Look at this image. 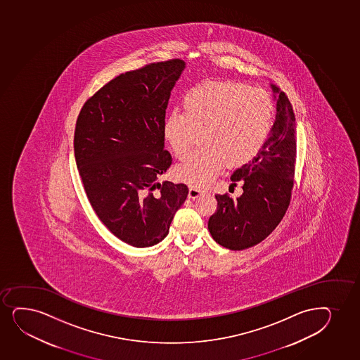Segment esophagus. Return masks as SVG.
<instances>
[{
	"label": "esophagus",
	"instance_id": "obj_1",
	"mask_svg": "<svg viewBox=\"0 0 360 360\" xmlns=\"http://www.w3.org/2000/svg\"><path fill=\"white\" fill-rule=\"evenodd\" d=\"M202 191L199 187H190L188 191V198L195 199L198 198L199 195H202Z\"/></svg>",
	"mask_w": 360,
	"mask_h": 360
}]
</instances>
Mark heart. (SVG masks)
Here are the masks:
<instances>
[{"instance_id":"1","label":"heart","mask_w":360,"mask_h":360,"mask_svg":"<svg viewBox=\"0 0 360 360\" xmlns=\"http://www.w3.org/2000/svg\"><path fill=\"white\" fill-rule=\"evenodd\" d=\"M163 121V136L175 158H186L202 134V149L175 167L179 181L207 186L226 165L251 161L268 139L273 99L261 89L236 82H205L192 87Z\"/></svg>"}]
</instances>
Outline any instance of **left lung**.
Listing matches in <instances>:
<instances>
[{
  "instance_id": "8db88e82",
  "label": "left lung",
  "mask_w": 360,
  "mask_h": 360,
  "mask_svg": "<svg viewBox=\"0 0 360 360\" xmlns=\"http://www.w3.org/2000/svg\"><path fill=\"white\" fill-rule=\"evenodd\" d=\"M276 101V117L261 151L231 174L233 186L243 195L231 199L217 195V210L207 228L217 244L241 251L259 244L285 216L293 188L297 156L295 116L285 92L270 85Z\"/></svg>"
}]
</instances>
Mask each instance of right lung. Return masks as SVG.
<instances>
[{
    "label": "right lung",
    "mask_w": 360,
    "mask_h": 360,
    "mask_svg": "<svg viewBox=\"0 0 360 360\" xmlns=\"http://www.w3.org/2000/svg\"><path fill=\"white\" fill-rule=\"evenodd\" d=\"M185 67L175 58L126 72L96 92L77 120L75 161L87 198L104 226L134 248L165 239L188 195L185 184L158 182L172 165L165 109Z\"/></svg>",
    "instance_id": "right-lung-1"
}]
</instances>
